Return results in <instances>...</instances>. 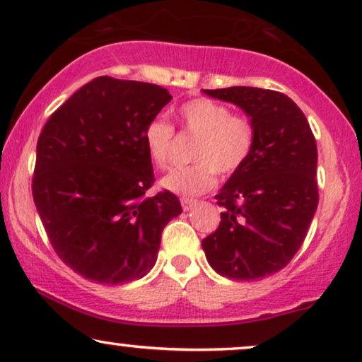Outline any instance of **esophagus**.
<instances>
[{
	"label": "esophagus",
	"mask_w": 362,
	"mask_h": 362,
	"mask_svg": "<svg viewBox=\"0 0 362 362\" xmlns=\"http://www.w3.org/2000/svg\"><path fill=\"white\" fill-rule=\"evenodd\" d=\"M180 203H182L183 211H188V210H192V208L197 205L198 200H193V198H187V197H183L182 200H180Z\"/></svg>",
	"instance_id": "obj_1"
}]
</instances>
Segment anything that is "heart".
Returning <instances> with one entry per match:
<instances>
[{
	"label": "heart",
	"instance_id": "heart-1",
	"mask_svg": "<svg viewBox=\"0 0 362 362\" xmlns=\"http://www.w3.org/2000/svg\"><path fill=\"white\" fill-rule=\"evenodd\" d=\"M183 132L195 139L190 151L192 165L169 172L160 185L175 195L195 197L211 190L216 174L221 179L236 175L251 159L257 129L247 115L233 113L225 103L211 98H193L175 111ZM152 164L165 169L172 162L175 129L169 121L156 116L142 132Z\"/></svg>",
	"mask_w": 362,
	"mask_h": 362
}]
</instances>
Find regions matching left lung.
Masks as SVG:
<instances>
[{"instance_id":"left-lung-1","label":"left lung","mask_w":362,"mask_h":362,"mask_svg":"<svg viewBox=\"0 0 362 362\" xmlns=\"http://www.w3.org/2000/svg\"><path fill=\"white\" fill-rule=\"evenodd\" d=\"M203 91L246 111L257 141L247 164L215 197L221 221L202 247L221 276L267 277L292 261L317 211L315 136L303 111L281 91L254 86Z\"/></svg>"}]
</instances>
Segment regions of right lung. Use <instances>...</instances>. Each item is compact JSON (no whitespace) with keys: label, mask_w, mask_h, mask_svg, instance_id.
<instances>
[{"label":"right lung","mask_w":362,"mask_h":362,"mask_svg":"<svg viewBox=\"0 0 362 362\" xmlns=\"http://www.w3.org/2000/svg\"><path fill=\"white\" fill-rule=\"evenodd\" d=\"M172 100L144 81L98 77L50 115L37 139L33 197L65 266L100 284L144 277L177 195L147 197L154 170L142 132Z\"/></svg>","instance_id":"add662e5"}]
</instances>
